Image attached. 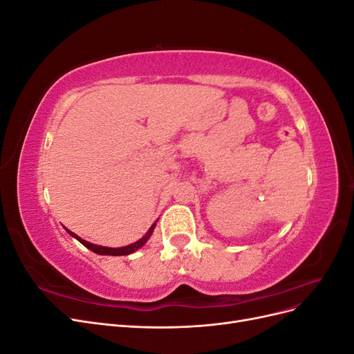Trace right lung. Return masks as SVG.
<instances>
[{
    "label": "right lung",
    "mask_w": 354,
    "mask_h": 354,
    "mask_svg": "<svg viewBox=\"0 0 354 354\" xmlns=\"http://www.w3.org/2000/svg\"><path fill=\"white\" fill-rule=\"evenodd\" d=\"M155 226H156V223H153V224H152L151 229L147 230V233L145 234V236H143L142 239H138L137 242H134V243H131V245L122 246V248H108V246L94 245V243H90V242H87V241L81 239V238L78 236V234H75L73 232H71V230H68V229H66V232L71 234V236H73L75 239H78L84 246H87L88 250H91V251H93V252H95V254H100V255H128V254H131V252L137 251L138 248H142V246L147 242V239L151 238V234H152V232H153Z\"/></svg>",
    "instance_id": "add662e5"
}]
</instances>
